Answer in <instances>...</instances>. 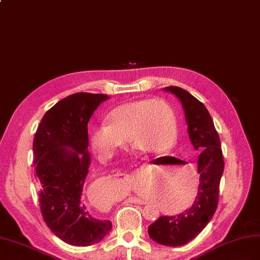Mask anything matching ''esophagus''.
<instances>
[{
  "mask_svg": "<svg viewBox=\"0 0 260 260\" xmlns=\"http://www.w3.org/2000/svg\"><path fill=\"white\" fill-rule=\"evenodd\" d=\"M128 201L132 202V203H137V204H146V201H144V200L139 199V198H129Z\"/></svg>",
  "mask_w": 260,
  "mask_h": 260,
  "instance_id": "obj_1",
  "label": "esophagus"
}]
</instances>
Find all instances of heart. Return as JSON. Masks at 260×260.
<instances>
[{"mask_svg":"<svg viewBox=\"0 0 260 260\" xmlns=\"http://www.w3.org/2000/svg\"><path fill=\"white\" fill-rule=\"evenodd\" d=\"M108 124L90 133L91 148L101 160L114 156L128 138L137 149L152 154L167 151L177 138L175 113L162 100H134L119 105L109 113Z\"/></svg>","mask_w":260,"mask_h":260,"instance_id":"b5f03b06","label":"heart"}]
</instances>
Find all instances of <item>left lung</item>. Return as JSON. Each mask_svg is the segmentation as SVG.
I'll return each instance as SVG.
<instances>
[{
	"instance_id": "left-lung-1",
	"label": "left lung",
	"mask_w": 260,
	"mask_h": 260,
	"mask_svg": "<svg viewBox=\"0 0 260 260\" xmlns=\"http://www.w3.org/2000/svg\"><path fill=\"white\" fill-rule=\"evenodd\" d=\"M164 91L172 93L181 102L190 142L199 151L200 183L193 204L178 215L160 216L148 228V235L152 241L176 247L196 238L214 215L224 160L218 134L204 104L178 86H167ZM176 160L183 162L179 159Z\"/></svg>"
}]
</instances>
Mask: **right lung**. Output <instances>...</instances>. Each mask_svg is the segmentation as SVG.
I'll use <instances>...</instances> for the list:
<instances>
[{
	"label": "right lung",
	"mask_w": 260,
	"mask_h": 260,
	"mask_svg": "<svg viewBox=\"0 0 260 260\" xmlns=\"http://www.w3.org/2000/svg\"><path fill=\"white\" fill-rule=\"evenodd\" d=\"M110 96L76 93L46 112L32 143L38 201L50 231L73 246H90L109 234V219L92 215L83 200L91 165L88 123Z\"/></svg>",
	"instance_id": "add662e5"
}]
</instances>
